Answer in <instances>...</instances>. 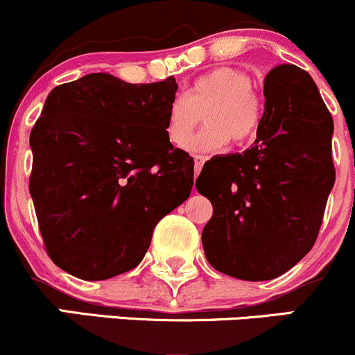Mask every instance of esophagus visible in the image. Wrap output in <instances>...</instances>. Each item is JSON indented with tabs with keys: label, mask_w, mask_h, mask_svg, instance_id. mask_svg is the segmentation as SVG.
<instances>
[{
	"label": "esophagus",
	"mask_w": 355,
	"mask_h": 355,
	"mask_svg": "<svg viewBox=\"0 0 355 355\" xmlns=\"http://www.w3.org/2000/svg\"><path fill=\"white\" fill-rule=\"evenodd\" d=\"M193 162H195V165H193L195 175H198V173H200L203 164H205V157H202V155H195Z\"/></svg>",
	"instance_id": "obj_1"
}]
</instances>
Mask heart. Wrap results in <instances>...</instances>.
I'll return each mask as SVG.
<instances>
[{
	"mask_svg": "<svg viewBox=\"0 0 355 355\" xmlns=\"http://www.w3.org/2000/svg\"><path fill=\"white\" fill-rule=\"evenodd\" d=\"M252 87L250 76L237 68L222 67L202 75L187 95L170 101L165 123L168 140L185 146L205 111L207 125L189 145L191 152H215L230 140L237 146L245 145L255 138L262 118L260 100Z\"/></svg>",
	"mask_w": 355,
	"mask_h": 355,
	"instance_id": "obj_1",
	"label": "heart"
}]
</instances>
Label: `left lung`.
I'll return each mask as SVG.
<instances>
[{
    "mask_svg": "<svg viewBox=\"0 0 355 355\" xmlns=\"http://www.w3.org/2000/svg\"><path fill=\"white\" fill-rule=\"evenodd\" d=\"M263 96L255 145L211 158L195 183L214 207L202 232L207 260L252 282L275 279L309 254L336 182L332 116L311 75L279 64Z\"/></svg>",
    "mask_w": 355,
    "mask_h": 355,
    "instance_id": "obj_1",
    "label": "left lung"
}]
</instances>
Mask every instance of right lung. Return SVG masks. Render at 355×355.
I'll list each match as a JSON object with an SVG mask.
<instances>
[{
  "instance_id": "add662e5",
  "label": "right lung",
  "mask_w": 355,
  "mask_h": 355,
  "mask_svg": "<svg viewBox=\"0 0 355 355\" xmlns=\"http://www.w3.org/2000/svg\"><path fill=\"white\" fill-rule=\"evenodd\" d=\"M173 76L126 83L89 73L58 85L31 130L30 193L48 255L83 280L144 260L153 229L189 198L193 158L165 132Z\"/></svg>"
}]
</instances>
